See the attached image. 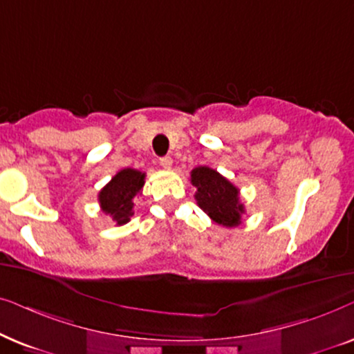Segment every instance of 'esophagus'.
I'll list each match as a JSON object with an SVG mask.
<instances>
[{
	"label": "esophagus",
	"instance_id": "obj_1",
	"mask_svg": "<svg viewBox=\"0 0 354 354\" xmlns=\"http://www.w3.org/2000/svg\"><path fill=\"white\" fill-rule=\"evenodd\" d=\"M160 165H162L165 169H169L173 165V160H171V157H162L160 158Z\"/></svg>",
	"mask_w": 354,
	"mask_h": 354
}]
</instances>
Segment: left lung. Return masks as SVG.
Instances as JSON below:
<instances>
[{
  "mask_svg": "<svg viewBox=\"0 0 354 354\" xmlns=\"http://www.w3.org/2000/svg\"><path fill=\"white\" fill-rule=\"evenodd\" d=\"M191 183L196 186L197 205L215 223L233 228L241 223L244 205L239 201V189L225 176L209 167H197L191 171Z\"/></svg>",
  "mask_w": 354,
  "mask_h": 354,
  "instance_id": "left-lung-1",
  "label": "left lung"
}]
</instances>
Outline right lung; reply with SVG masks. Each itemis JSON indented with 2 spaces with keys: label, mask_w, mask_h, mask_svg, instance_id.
<instances>
[{
  "label": "right lung",
  "mask_w": 354,
  "mask_h": 354,
  "mask_svg": "<svg viewBox=\"0 0 354 354\" xmlns=\"http://www.w3.org/2000/svg\"><path fill=\"white\" fill-rule=\"evenodd\" d=\"M145 183V173L134 168L118 171L98 194L102 210L110 215L116 225H124L134 215V197L140 194Z\"/></svg>",
  "instance_id": "obj_1"
}]
</instances>
